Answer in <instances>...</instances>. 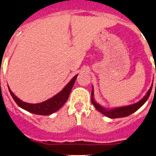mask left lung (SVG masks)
Listing matches in <instances>:
<instances>
[{
  "instance_id": "obj_1",
  "label": "left lung",
  "mask_w": 156,
  "mask_h": 156,
  "mask_svg": "<svg viewBox=\"0 0 156 156\" xmlns=\"http://www.w3.org/2000/svg\"><path fill=\"white\" fill-rule=\"evenodd\" d=\"M152 85H153V82H152L150 89L148 90L147 93L146 94V95H145V96L143 97L140 101H139L138 102L135 103V104L130 105L123 106V107L114 108H112V109H107L105 108H103L102 106L100 105L99 104H98V103L95 101V99H94L93 86H92V94H91V101H92V103L93 104V105L95 106V109H96L97 111H98L100 113L102 114V115H105V116L108 117V118H124V117L129 116V115H130L131 114L134 113L136 111L138 110L140 107H142V106L145 104V102L147 101L149 95H150L151 91H152ZM155 86H156V83H155Z\"/></svg>"
}]
</instances>
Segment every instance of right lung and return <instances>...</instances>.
<instances>
[{"label": "right lung", "instance_id": "obj_1", "mask_svg": "<svg viewBox=\"0 0 156 156\" xmlns=\"http://www.w3.org/2000/svg\"><path fill=\"white\" fill-rule=\"evenodd\" d=\"M77 76L78 74H76V76H73V79L66 85L65 87L61 92L56 94L55 96L46 100V101H43V102L37 103V104H30V103L23 101L22 100L20 99L19 98H17L14 95V93L10 90L9 86L8 89L10 92V95L13 97L15 102L21 108L24 109V110L27 111V112H30V113L35 114V115H51L54 112L59 110L64 105V103L67 101V100L68 99L69 95H70V91H71L72 88H73V85H74V83L76 81Z\"/></svg>", "mask_w": 156, "mask_h": 156}]
</instances>
